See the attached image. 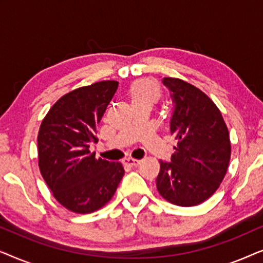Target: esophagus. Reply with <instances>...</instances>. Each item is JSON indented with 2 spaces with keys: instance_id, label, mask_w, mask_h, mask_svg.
<instances>
[{
  "instance_id": "esophagus-1",
  "label": "esophagus",
  "mask_w": 263,
  "mask_h": 263,
  "mask_svg": "<svg viewBox=\"0 0 263 263\" xmlns=\"http://www.w3.org/2000/svg\"><path fill=\"white\" fill-rule=\"evenodd\" d=\"M124 165H128V166H138L140 164V160L134 159V158H125L123 160Z\"/></svg>"
}]
</instances>
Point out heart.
Instances as JSON below:
<instances>
[{
	"label": "heart",
	"mask_w": 263,
	"mask_h": 263,
	"mask_svg": "<svg viewBox=\"0 0 263 263\" xmlns=\"http://www.w3.org/2000/svg\"><path fill=\"white\" fill-rule=\"evenodd\" d=\"M129 96L133 104L140 102H149L153 104L159 99L160 88L153 80L140 79L132 84L129 88Z\"/></svg>",
	"instance_id": "b5f03b06"
}]
</instances>
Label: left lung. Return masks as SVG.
I'll use <instances>...</instances> for the list:
<instances>
[{
	"instance_id": "8db88e82",
	"label": "left lung",
	"mask_w": 263,
	"mask_h": 263,
	"mask_svg": "<svg viewBox=\"0 0 263 263\" xmlns=\"http://www.w3.org/2000/svg\"><path fill=\"white\" fill-rule=\"evenodd\" d=\"M175 103L170 122L177 140L171 163L160 161L157 189L181 207L200 204L213 195L224 179L231 142L220 110L206 93L176 78H164Z\"/></svg>"
}]
</instances>
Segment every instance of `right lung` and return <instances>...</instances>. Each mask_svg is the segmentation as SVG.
<instances>
[{"label": "right lung", "mask_w": 263, "mask_h": 263, "mask_svg": "<svg viewBox=\"0 0 263 263\" xmlns=\"http://www.w3.org/2000/svg\"><path fill=\"white\" fill-rule=\"evenodd\" d=\"M118 87L114 80L77 88L57 100L38 133V165L52 195L67 210L86 214L114 196L124 168L96 158L97 127Z\"/></svg>", "instance_id": "obj_1"}]
</instances>
